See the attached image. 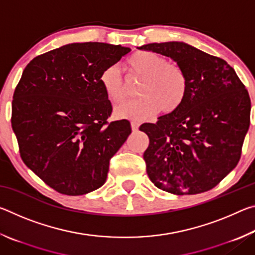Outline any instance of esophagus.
<instances>
[{"mask_svg": "<svg viewBox=\"0 0 255 255\" xmlns=\"http://www.w3.org/2000/svg\"><path fill=\"white\" fill-rule=\"evenodd\" d=\"M138 127H139V124H138L137 122H131L132 131H137L138 130Z\"/></svg>", "mask_w": 255, "mask_h": 255, "instance_id": "1", "label": "esophagus"}]
</instances>
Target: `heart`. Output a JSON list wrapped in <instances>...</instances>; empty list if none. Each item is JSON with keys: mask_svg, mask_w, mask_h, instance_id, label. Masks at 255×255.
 Returning a JSON list of instances; mask_svg holds the SVG:
<instances>
[{"mask_svg": "<svg viewBox=\"0 0 255 255\" xmlns=\"http://www.w3.org/2000/svg\"><path fill=\"white\" fill-rule=\"evenodd\" d=\"M127 67L132 75L143 79L137 90L140 98L116 108V118L141 122L153 116L158 108L164 114H170L182 105L188 91V79L182 67L152 51H137L128 58ZM100 83L111 102L125 100L126 89L117 66L105 68Z\"/></svg>", "mask_w": 255, "mask_h": 255, "instance_id": "heart-1", "label": "heart"}]
</instances>
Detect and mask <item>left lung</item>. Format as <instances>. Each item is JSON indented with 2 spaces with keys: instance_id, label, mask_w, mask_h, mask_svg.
<instances>
[{
  "instance_id": "left-lung-1",
  "label": "left lung",
  "mask_w": 255,
  "mask_h": 255,
  "mask_svg": "<svg viewBox=\"0 0 255 255\" xmlns=\"http://www.w3.org/2000/svg\"><path fill=\"white\" fill-rule=\"evenodd\" d=\"M139 49L172 58L188 79L182 105L139 128L149 138L144 153L148 178L173 195L208 191L241 158L251 114L248 90L225 60L185 42H154Z\"/></svg>"
}]
</instances>
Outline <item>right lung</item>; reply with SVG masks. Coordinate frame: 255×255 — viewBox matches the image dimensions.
<instances>
[{
  "label": "right lung",
  "mask_w": 255,
  "mask_h": 255,
  "mask_svg": "<svg viewBox=\"0 0 255 255\" xmlns=\"http://www.w3.org/2000/svg\"><path fill=\"white\" fill-rule=\"evenodd\" d=\"M130 48L75 42L37 56L12 100V129L23 163L56 191L81 196L105 184L110 158L131 132L108 122L112 106L100 83L105 68Z\"/></svg>",
  "instance_id": "1"
}]
</instances>
